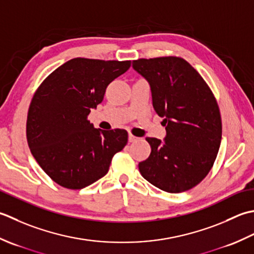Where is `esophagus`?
Listing matches in <instances>:
<instances>
[{
    "mask_svg": "<svg viewBox=\"0 0 254 254\" xmlns=\"http://www.w3.org/2000/svg\"><path fill=\"white\" fill-rule=\"evenodd\" d=\"M137 140H138V138L134 137L133 134H129V136H128V141L129 142H134V141H137Z\"/></svg>",
    "mask_w": 254,
    "mask_h": 254,
    "instance_id": "obj_1",
    "label": "esophagus"
}]
</instances>
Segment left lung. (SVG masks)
Segmentation results:
<instances>
[{
	"instance_id": "left-lung-1",
	"label": "left lung",
	"mask_w": 254,
	"mask_h": 254,
	"mask_svg": "<svg viewBox=\"0 0 254 254\" xmlns=\"http://www.w3.org/2000/svg\"><path fill=\"white\" fill-rule=\"evenodd\" d=\"M132 68L149 83L153 108L167 130L163 141L147 138L151 153L139 171L164 192H185L203 181L218 153V105L203 77L182 58L139 59Z\"/></svg>"
}]
</instances>
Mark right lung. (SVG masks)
Wrapping results in <instances>:
<instances>
[{
	"mask_svg": "<svg viewBox=\"0 0 254 254\" xmlns=\"http://www.w3.org/2000/svg\"><path fill=\"white\" fill-rule=\"evenodd\" d=\"M130 61L74 58L56 69L30 103L26 136L32 154L56 183L81 190L108 172L114 154L126 146L124 129L102 130L87 121L107 85Z\"/></svg>",
	"mask_w": 254,
	"mask_h": 254,
	"instance_id": "add662e5",
	"label": "right lung"
}]
</instances>
